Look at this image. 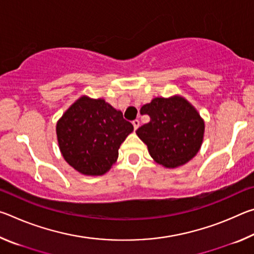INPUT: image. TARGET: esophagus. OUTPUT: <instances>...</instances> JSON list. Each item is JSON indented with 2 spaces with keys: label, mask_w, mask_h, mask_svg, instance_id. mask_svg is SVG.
<instances>
[{
  "label": "esophagus",
  "mask_w": 254,
  "mask_h": 254,
  "mask_svg": "<svg viewBox=\"0 0 254 254\" xmlns=\"http://www.w3.org/2000/svg\"><path fill=\"white\" fill-rule=\"evenodd\" d=\"M132 124H133V127H134V130H136V128L140 127V121L139 120H134V121L132 122Z\"/></svg>",
  "instance_id": "1"
}]
</instances>
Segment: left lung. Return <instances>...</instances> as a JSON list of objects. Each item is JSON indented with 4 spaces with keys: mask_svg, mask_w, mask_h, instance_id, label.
<instances>
[{
    "mask_svg": "<svg viewBox=\"0 0 254 254\" xmlns=\"http://www.w3.org/2000/svg\"><path fill=\"white\" fill-rule=\"evenodd\" d=\"M150 122L140 127L136 135L147 144L150 156L165 168H177L199 151L205 123L197 110L179 95L156 97L141 107Z\"/></svg>",
    "mask_w": 254,
    "mask_h": 254,
    "instance_id": "obj_1",
    "label": "left lung"
}]
</instances>
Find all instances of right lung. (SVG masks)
<instances>
[{
  "mask_svg": "<svg viewBox=\"0 0 254 254\" xmlns=\"http://www.w3.org/2000/svg\"><path fill=\"white\" fill-rule=\"evenodd\" d=\"M133 131L103 98L81 96L59 119L56 127L60 152L72 168L86 176H102L119 157L120 145Z\"/></svg>",
  "mask_w": 254,
  "mask_h": 254,
  "instance_id": "obj_1",
  "label": "right lung"
}]
</instances>
